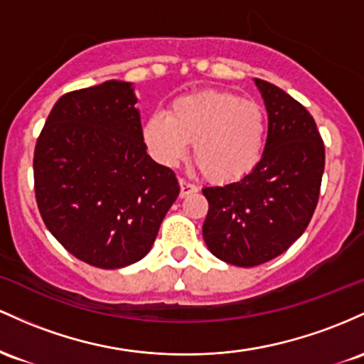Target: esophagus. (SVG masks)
I'll list each match as a JSON object with an SVG mask.
<instances>
[{"instance_id":"obj_1","label":"esophagus","mask_w":364,"mask_h":364,"mask_svg":"<svg viewBox=\"0 0 364 364\" xmlns=\"http://www.w3.org/2000/svg\"><path fill=\"white\" fill-rule=\"evenodd\" d=\"M178 183H181V196H182V198H186V196L193 194V193H196V191H198V187H196L194 183L182 181V178H181V182H178Z\"/></svg>"}]
</instances>
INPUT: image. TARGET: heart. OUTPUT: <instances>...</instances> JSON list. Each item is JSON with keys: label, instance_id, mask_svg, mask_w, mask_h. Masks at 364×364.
<instances>
[{"label": "heart", "instance_id": "b5f03b06", "mask_svg": "<svg viewBox=\"0 0 364 364\" xmlns=\"http://www.w3.org/2000/svg\"><path fill=\"white\" fill-rule=\"evenodd\" d=\"M146 148L158 163L173 166L194 142V161L215 183L246 178L267 144V117L255 101L225 91L182 94L168 113L153 112L142 127Z\"/></svg>", "mask_w": 364, "mask_h": 364}]
</instances>
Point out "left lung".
Returning a JSON list of instances; mask_svg holds the SVG:
<instances>
[{
  "label": "left lung",
  "instance_id": "8db88e82",
  "mask_svg": "<svg viewBox=\"0 0 364 364\" xmlns=\"http://www.w3.org/2000/svg\"><path fill=\"white\" fill-rule=\"evenodd\" d=\"M255 84L268 113L263 158L242 181L203 189L210 203L204 242L235 267L267 263L303 235L325 170V146L308 109L267 80Z\"/></svg>",
  "mask_w": 364,
  "mask_h": 364
}]
</instances>
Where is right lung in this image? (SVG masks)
<instances>
[{
	"label": "right lung",
	"instance_id": "1",
	"mask_svg": "<svg viewBox=\"0 0 364 364\" xmlns=\"http://www.w3.org/2000/svg\"><path fill=\"white\" fill-rule=\"evenodd\" d=\"M132 82L106 80L61 96L34 153L36 199L75 258L115 270L153 247L178 198L175 173L149 156Z\"/></svg>",
	"mask_w": 364,
	"mask_h": 364
}]
</instances>
